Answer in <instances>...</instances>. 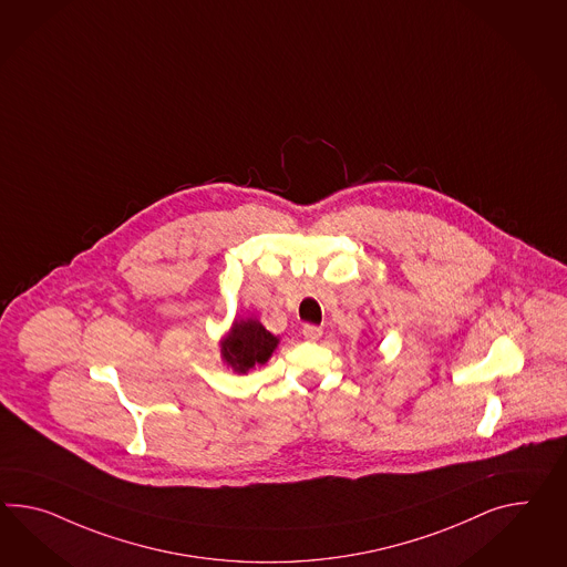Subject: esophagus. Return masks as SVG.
<instances>
[{
    "mask_svg": "<svg viewBox=\"0 0 567 567\" xmlns=\"http://www.w3.org/2000/svg\"><path fill=\"white\" fill-rule=\"evenodd\" d=\"M302 334H305V339H308V341H317V339H320V334H322V329L317 327V324H305Z\"/></svg>",
    "mask_w": 567,
    "mask_h": 567,
    "instance_id": "34e87169",
    "label": "esophagus"
}]
</instances>
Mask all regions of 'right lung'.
Returning a JSON list of instances; mask_svg holds the SVG:
<instances>
[{"label":"right lung","mask_w":567,"mask_h":567,"mask_svg":"<svg viewBox=\"0 0 567 567\" xmlns=\"http://www.w3.org/2000/svg\"><path fill=\"white\" fill-rule=\"evenodd\" d=\"M277 346L279 337L269 333L261 320L255 317L234 319L228 333L219 339V355L236 374H247L255 365L269 362Z\"/></svg>","instance_id":"add662e5"}]
</instances>
